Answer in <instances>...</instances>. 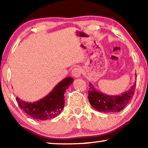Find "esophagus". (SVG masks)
<instances>
[{
  "label": "esophagus",
  "mask_w": 148,
  "mask_h": 148,
  "mask_svg": "<svg viewBox=\"0 0 148 148\" xmlns=\"http://www.w3.org/2000/svg\"><path fill=\"white\" fill-rule=\"evenodd\" d=\"M82 69L80 68L79 66H76L72 70V75L75 77H79V76H81L82 74Z\"/></svg>",
  "instance_id": "esophagus-1"
}]
</instances>
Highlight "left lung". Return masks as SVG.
I'll list each match as a JSON object with an SVG mask.
<instances>
[{
  "label": "left lung",
  "instance_id": "left-lung-1",
  "mask_svg": "<svg viewBox=\"0 0 148 148\" xmlns=\"http://www.w3.org/2000/svg\"><path fill=\"white\" fill-rule=\"evenodd\" d=\"M136 83L127 92L119 96H109L98 92L90 84L88 100L95 109L99 112H117L123 110L132 99L135 91Z\"/></svg>",
  "mask_w": 148,
  "mask_h": 148
}]
</instances>
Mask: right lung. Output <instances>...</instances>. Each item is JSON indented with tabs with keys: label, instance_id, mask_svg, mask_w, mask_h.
Here are the masks:
<instances>
[{
	"label": "right lung",
	"instance_id": "add662e5",
	"mask_svg": "<svg viewBox=\"0 0 148 148\" xmlns=\"http://www.w3.org/2000/svg\"><path fill=\"white\" fill-rule=\"evenodd\" d=\"M73 82L71 77L60 82L48 95L34 103H28L16 97L20 108L34 119L47 120L57 116L64 106V92Z\"/></svg>",
	"mask_w": 148,
	"mask_h": 148
}]
</instances>
